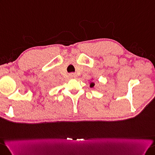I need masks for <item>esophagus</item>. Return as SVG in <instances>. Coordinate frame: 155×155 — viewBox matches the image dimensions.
Wrapping results in <instances>:
<instances>
[{
  "label": "esophagus",
  "instance_id": "34e87169",
  "mask_svg": "<svg viewBox=\"0 0 155 155\" xmlns=\"http://www.w3.org/2000/svg\"><path fill=\"white\" fill-rule=\"evenodd\" d=\"M69 75H70V78H76V74H75V73H71V74H69Z\"/></svg>",
  "mask_w": 155,
  "mask_h": 155
}]
</instances>
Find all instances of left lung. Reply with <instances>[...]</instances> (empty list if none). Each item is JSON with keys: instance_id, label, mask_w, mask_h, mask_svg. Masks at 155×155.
Listing matches in <instances>:
<instances>
[{"instance_id": "obj_1", "label": "left lung", "mask_w": 155, "mask_h": 155, "mask_svg": "<svg viewBox=\"0 0 155 155\" xmlns=\"http://www.w3.org/2000/svg\"><path fill=\"white\" fill-rule=\"evenodd\" d=\"M94 85H95V84H94L93 83H91V85H90V87H93L94 86Z\"/></svg>"}]
</instances>
